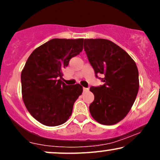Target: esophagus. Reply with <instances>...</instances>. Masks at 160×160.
Returning a JSON list of instances; mask_svg holds the SVG:
<instances>
[{"instance_id":"34e87169","label":"esophagus","mask_w":160,"mask_h":160,"mask_svg":"<svg viewBox=\"0 0 160 160\" xmlns=\"http://www.w3.org/2000/svg\"><path fill=\"white\" fill-rule=\"evenodd\" d=\"M82 91H83V92H88V91H89V88L83 87V88H82Z\"/></svg>"}]
</instances>
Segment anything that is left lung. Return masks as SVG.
<instances>
[{"mask_svg": "<svg viewBox=\"0 0 160 160\" xmlns=\"http://www.w3.org/2000/svg\"><path fill=\"white\" fill-rule=\"evenodd\" d=\"M84 50L95 77L104 82L90 87L95 96L89 105L92 117L101 124L117 123L127 115L136 98L139 88L136 64L111 40L85 39Z\"/></svg>", "mask_w": 160, "mask_h": 160, "instance_id": "obj_1", "label": "left lung"}]
</instances>
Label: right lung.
Instances as JSON below:
<instances>
[{
    "label": "right lung",
    "instance_id": "add662e5",
    "mask_svg": "<svg viewBox=\"0 0 160 160\" xmlns=\"http://www.w3.org/2000/svg\"><path fill=\"white\" fill-rule=\"evenodd\" d=\"M83 39L54 38L34 49L21 74L24 103L40 123L56 126L68 120L75 101L82 92L80 84L66 85L62 70L82 50Z\"/></svg>",
    "mask_w": 160,
    "mask_h": 160
}]
</instances>
